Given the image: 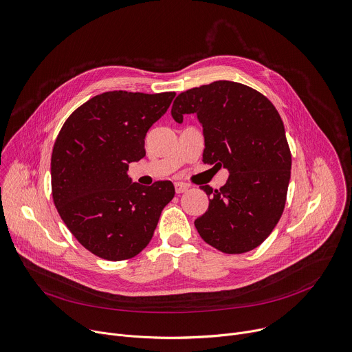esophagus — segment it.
Segmentation results:
<instances>
[{
	"instance_id": "34e87169",
	"label": "esophagus",
	"mask_w": 352,
	"mask_h": 352,
	"mask_svg": "<svg viewBox=\"0 0 352 352\" xmlns=\"http://www.w3.org/2000/svg\"><path fill=\"white\" fill-rule=\"evenodd\" d=\"M188 185L186 184H182V182H177L175 184V192L177 193H184V192H186L188 190Z\"/></svg>"
}]
</instances>
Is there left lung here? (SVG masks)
<instances>
[{
	"label": "left lung",
	"instance_id": "1",
	"mask_svg": "<svg viewBox=\"0 0 352 352\" xmlns=\"http://www.w3.org/2000/svg\"><path fill=\"white\" fill-rule=\"evenodd\" d=\"M196 114L204 126V163L226 167V185H202L209 209L195 220L205 242L238 255L259 246L285 206L291 152L283 120L270 100L242 83L216 80L182 91L171 116Z\"/></svg>",
	"mask_w": 352,
	"mask_h": 352
}]
</instances>
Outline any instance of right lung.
<instances>
[{
  "label": "right lung",
  "mask_w": 352,
  "mask_h": 352,
  "mask_svg": "<svg viewBox=\"0 0 352 352\" xmlns=\"http://www.w3.org/2000/svg\"><path fill=\"white\" fill-rule=\"evenodd\" d=\"M174 91L97 94L64 122L52 155L54 205L72 235L98 258L120 262L147 246L171 202V181L143 186L128 177L144 157V138Z\"/></svg>",
  "instance_id": "1"
}]
</instances>
